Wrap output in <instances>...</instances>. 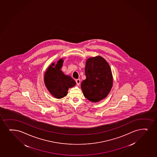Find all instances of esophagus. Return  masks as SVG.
<instances>
[{
  "mask_svg": "<svg viewBox=\"0 0 157 157\" xmlns=\"http://www.w3.org/2000/svg\"><path fill=\"white\" fill-rule=\"evenodd\" d=\"M76 83L77 86H79L80 83V79H78L76 80Z\"/></svg>",
  "mask_w": 157,
  "mask_h": 157,
  "instance_id": "1",
  "label": "esophagus"
}]
</instances>
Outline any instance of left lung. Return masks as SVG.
<instances>
[{
  "label": "left lung",
  "mask_w": 157,
  "mask_h": 157,
  "mask_svg": "<svg viewBox=\"0 0 157 157\" xmlns=\"http://www.w3.org/2000/svg\"><path fill=\"white\" fill-rule=\"evenodd\" d=\"M85 70L86 79L82 81L81 88L85 97L93 102L106 98L113 85L108 63L100 56L89 58L86 62Z\"/></svg>",
  "instance_id": "1"
}]
</instances>
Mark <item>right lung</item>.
Instances as JSON below:
<instances>
[{
	"instance_id": "add662e5",
	"label": "right lung",
	"mask_w": 157,
	"mask_h": 157,
	"mask_svg": "<svg viewBox=\"0 0 157 157\" xmlns=\"http://www.w3.org/2000/svg\"><path fill=\"white\" fill-rule=\"evenodd\" d=\"M63 63V59H60L56 64L52 63L44 75V82L47 89L52 96L57 99L66 96L69 88L76 84L72 78L66 75L61 71Z\"/></svg>"
}]
</instances>
